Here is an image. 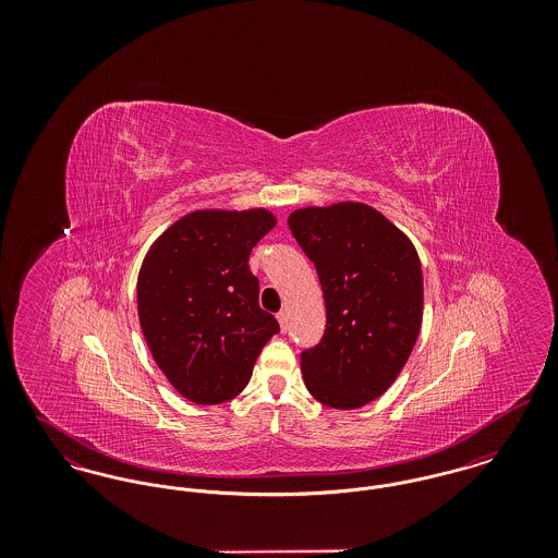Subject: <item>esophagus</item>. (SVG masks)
<instances>
[{"label":"esophagus","instance_id":"34e87169","mask_svg":"<svg viewBox=\"0 0 558 558\" xmlns=\"http://www.w3.org/2000/svg\"><path fill=\"white\" fill-rule=\"evenodd\" d=\"M278 322H280L282 332H287V330H289V312H287V310H282V312L278 314Z\"/></svg>","mask_w":558,"mask_h":558}]
</instances>
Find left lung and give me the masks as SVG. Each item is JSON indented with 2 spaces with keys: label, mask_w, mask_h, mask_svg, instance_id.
Instances as JSON below:
<instances>
[{
  "label": "left lung",
  "mask_w": 558,
  "mask_h": 558,
  "mask_svg": "<svg viewBox=\"0 0 558 558\" xmlns=\"http://www.w3.org/2000/svg\"><path fill=\"white\" fill-rule=\"evenodd\" d=\"M289 228L326 303L324 337L301 353L305 387L328 408H362L393 385L418 339V253L383 213L353 201L296 209Z\"/></svg>",
  "instance_id": "1"
}]
</instances>
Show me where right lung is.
<instances>
[{
  "label": "right lung",
  "instance_id": "right-lung-1",
  "mask_svg": "<svg viewBox=\"0 0 558 558\" xmlns=\"http://www.w3.org/2000/svg\"><path fill=\"white\" fill-rule=\"evenodd\" d=\"M276 226L267 209H198L148 248L137 276V318L173 389L192 403L234 399L280 330L259 307L253 246Z\"/></svg>",
  "mask_w": 558,
  "mask_h": 558
}]
</instances>
